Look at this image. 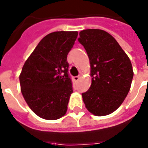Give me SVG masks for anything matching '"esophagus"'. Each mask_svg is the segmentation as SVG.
I'll return each instance as SVG.
<instances>
[{"instance_id": "esophagus-1", "label": "esophagus", "mask_w": 148, "mask_h": 148, "mask_svg": "<svg viewBox=\"0 0 148 148\" xmlns=\"http://www.w3.org/2000/svg\"><path fill=\"white\" fill-rule=\"evenodd\" d=\"M80 79H81V76H80V75H79V76L74 77V80L75 81H78L79 80H80Z\"/></svg>"}]
</instances>
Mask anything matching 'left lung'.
<instances>
[{
	"instance_id": "left-lung-1",
	"label": "left lung",
	"mask_w": 148,
	"mask_h": 148,
	"mask_svg": "<svg viewBox=\"0 0 148 148\" xmlns=\"http://www.w3.org/2000/svg\"><path fill=\"white\" fill-rule=\"evenodd\" d=\"M78 41L88 53L91 84L82 94L88 111L105 116L117 110L128 94L134 76L130 58L110 34L100 29L79 33Z\"/></svg>"
}]
</instances>
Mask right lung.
Listing matches in <instances>:
<instances>
[{"label": "right lung", "instance_id": "obj_1", "mask_svg": "<svg viewBox=\"0 0 148 148\" xmlns=\"http://www.w3.org/2000/svg\"><path fill=\"white\" fill-rule=\"evenodd\" d=\"M77 31H56L40 40L20 74L21 90L34 114L45 120L63 117L73 93L67 56Z\"/></svg>", "mask_w": 148, "mask_h": 148}]
</instances>
